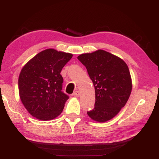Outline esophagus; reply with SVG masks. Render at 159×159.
I'll return each instance as SVG.
<instances>
[{"label":"esophagus","mask_w":159,"mask_h":159,"mask_svg":"<svg viewBox=\"0 0 159 159\" xmlns=\"http://www.w3.org/2000/svg\"><path fill=\"white\" fill-rule=\"evenodd\" d=\"M73 96H74V97H76V98H78L80 96V91H75V92L73 93Z\"/></svg>","instance_id":"obj_1"}]
</instances>
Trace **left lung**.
Here are the masks:
<instances>
[{
	"label": "left lung",
	"mask_w": 159,
	"mask_h": 159,
	"mask_svg": "<svg viewBox=\"0 0 159 159\" xmlns=\"http://www.w3.org/2000/svg\"><path fill=\"white\" fill-rule=\"evenodd\" d=\"M78 59L85 66L95 88V107L87 113L95 121H107L125 105L131 95L128 66L120 57L103 50L81 54Z\"/></svg>",
	"instance_id": "8db88e82"
}]
</instances>
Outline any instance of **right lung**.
Segmentation results:
<instances>
[{
	"mask_svg": "<svg viewBox=\"0 0 159 159\" xmlns=\"http://www.w3.org/2000/svg\"><path fill=\"white\" fill-rule=\"evenodd\" d=\"M73 56L70 53L46 49L23 67L18 78L19 95L33 117L52 120L61 114L69 96L62 89L60 72Z\"/></svg>",
	"mask_w": 159,
	"mask_h": 159,
	"instance_id": "add662e5",
	"label": "right lung"
}]
</instances>
